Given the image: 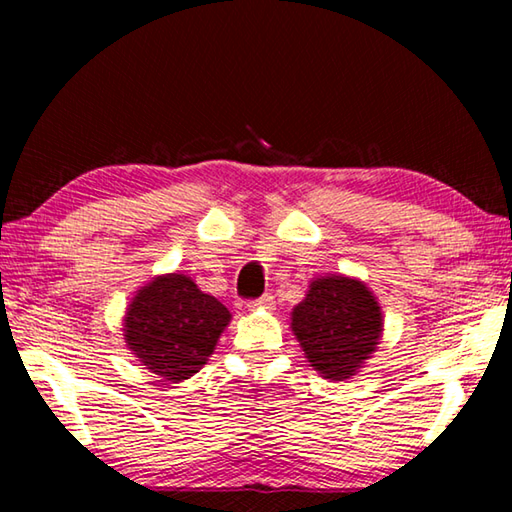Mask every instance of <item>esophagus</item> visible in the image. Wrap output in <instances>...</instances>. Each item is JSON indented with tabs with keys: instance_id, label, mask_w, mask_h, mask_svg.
<instances>
[{
	"instance_id": "34e87169",
	"label": "esophagus",
	"mask_w": 512,
	"mask_h": 512,
	"mask_svg": "<svg viewBox=\"0 0 512 512\" xmlns=\"http://www.w3.org/2000/svg\"><path fill=\"white\" fill-rule=\"evenodd\" d=\"M273 305H275V298L271 296V293H264L262 298H255V300H250L248 302V309H273Z\"/></svg>"
}]
</instances>
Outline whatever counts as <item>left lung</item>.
Here are the masks:
<instances>
[{"instance_id":"1","label":"left lung","mask_w":512,"mask_h":512,"mask_svg":"<svg viewBox=\"0 0 512 512\" xmlns=\"http://www.w3.org/2000/svg\"><path fill=\"white\" fill-rule=\"evenodd\" d=\"M381 307L366 284L343 275L316 277L307 298L291 311V329L311 368L343 381L377 350Z\"/></svg>"}]
</instances>
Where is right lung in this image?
<instances>
[{
	"label": "right lung",
	"instance_id": "1",
	"mask_svg": "<svg viewBox=\"0 0 512 512\" xmlns=\"http://www.w3.org/2000/svg\"><path fill=\"white\" fill-rule=\"evenodd\" d=\"M230 311L192 277L169 273L135 293L124 318V339L142 366L167 381L189 379L214 352Z\"/></svg>",
	"mask_w": 512,
	"mask_h": 512
}]
</instances>
